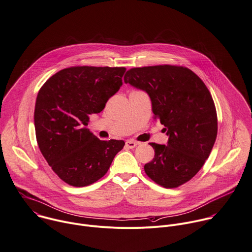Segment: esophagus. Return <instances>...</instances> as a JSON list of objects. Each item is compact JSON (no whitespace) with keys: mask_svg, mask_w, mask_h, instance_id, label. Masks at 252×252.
I'll return each mask as SVG.
<instances>
[{"mask_svg":"<svg viewBox=\"0 0 252 252\" xmlns=\"http://www.w3.org/2000/svg\"><path fill=\"white\" fill-rule=\"evenodd\" d=\"M137 145H138V143L135 142V141H133V140H128V141H126V147L129 148V149H133V148H135Z\"/></svg>","mask_w":252,"mask_h":252,"instance_id":"obj_1","label":"esophagus"}]
</instances>
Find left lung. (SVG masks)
<instances>
[{"label":"left lung","instance_id":"1","mask_svg":"<svg viewBox=\"0 0 252 252\" xmlns=\"http://www.w3.org/2000/svg\"><path fill=\"white\" fill-rule=\"evenodd\" d=\"M124 82L149 94L154 118L164 125L168 136L167 145L150 143L155 158L145 164V172L165 188L189 181L209 158L217 138V111L209 90L188 68L171 65L130 69Z\"/></svg>","mask_w":252,"mask_h":252}]
</instances>
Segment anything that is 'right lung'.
Returning a JSON list of instances; mask_svg holds the SVG:
<instances>
[{
    "label": "right lung",
    "instance_id": "add662e5",
    "mask_svg": "<svg viewBox=\"0 0 252 252\" xmlns=\"http://www.w3.org/2000/svg\"><path fill=\"white\" fill-rule=\"evenodd\" d=\"M124 67L78 66L49 78L38 92L34 126L38 147L66 183L84 187L100 179L125 143L101 141L88 128L122 86Z\"/></svg>",
    "mask_w": 252,
    "mask_h": 252
}]
</instances>
